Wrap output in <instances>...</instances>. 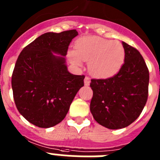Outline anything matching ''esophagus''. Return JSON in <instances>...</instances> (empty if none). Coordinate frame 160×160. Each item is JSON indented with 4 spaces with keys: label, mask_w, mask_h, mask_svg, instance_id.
<instances>
[{
    "label": "esophagus",
    "mask_w": 160,
    "mask_h": 160,
    "mask_svg": "<svg viewBox=\"0 0 160 160\" xmlns=\"http://www.w3.org/2000/svg\"><path fill=\"white\" fill-rule=\"evenodd\" d=\"M90 83V79L89 77H86L84 79V84L85 86H89Z\"/></svg>",
    "instance_id": "obj_1"
}]
</instances>
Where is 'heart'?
Returning <instances> with one entry per match:
<instances>
[{"label":"heart","mask_w":160,"mask_h":160,"mask_svg":"<svg viewBox=\"0 0 160 160\" xmlns=\"http://www.w3.org/2000/svg\"><path fill=\"white\" fill-rule=\"evenodd\" d=\"M69 57L76 66H81V61L89 62V70L95 77L109 78L121 69L125 51L119 42L88 36L77 41L75 52H69Z\"/></svg>","instance_id":"heart-1"}]
</instances>
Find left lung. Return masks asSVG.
Instances as JSON below:
<instances>
[{
  "instance_id": "1",
  "label": "left lung",
  "mask_w": 160,
  "mask_h": 160,
  "mask_svg": "<svg viewBox=\"0 0 160 160\" xmlns=\"http://www.w3.org/2000/svg\"><path fill=\"white\" fill-rule=\"evenodd\" d=\"M124 63L118 73L107 79H91L90 112L108 129H121L137 119L148 96L149 71L140 53L122 42Z\"/></svg>"
}]
</instances>
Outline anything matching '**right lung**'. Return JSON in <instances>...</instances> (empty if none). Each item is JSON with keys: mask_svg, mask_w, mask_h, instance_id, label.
<instances>
[{"mask_svg": "<svg viewBox=\"0 0 160 160\" xmlns=\"http://www.w3.org/2000/svg\"><path fill=\"white\" fill-rule=\"evenodd\" d=\"M76 29L46 32L23 49L12 75L18 111L30 123L49 128L64 119L70 104L84 86V75L67 70L66 56Z\"/></svg>", "mask_w": 160, "mask_h": 160, "instance_id": "1", "label": "right lung"}]
</instances>
